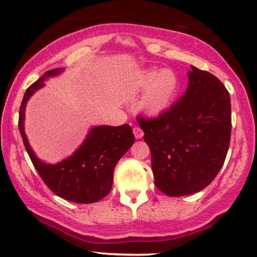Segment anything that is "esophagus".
Instances as JSON below:
<instances>
[{
    "mask_svg": "<svg viewBox=\"0 0 257 257\" xmlns=\"http://www.w3.org/2000/svg\"><path fill=\"white\" fill-rule=\"evenodd\" d=\"M133 133H134V135H135V137L137 140H140V139H142V137H143V135H144V133H143V130H142L140 127H135L133 129Z\"/></svg>",
    "mask_w": 257,
    "mask_h": 257,
    "instance_id": "esophagus-1",
    "label": "esophagus"
}]
</instances>
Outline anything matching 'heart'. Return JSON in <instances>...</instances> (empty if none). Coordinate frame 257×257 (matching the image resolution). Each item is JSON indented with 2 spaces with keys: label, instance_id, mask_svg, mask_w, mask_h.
<instances>
[{
  "label": "heart",
  "instance_id": "1",
  "mask_svg": "<svg viewBox=\"0 0 257 257\" xmlns=\"http://www.w3.org/2000/svg\"><path fill=\"white\" fill-rule=\"evenodd\" d=\"M135 85L145 93L141 100V108L150 115L162 114L172 105L179 90V79L172 69L151 68L137 75Z\"/></svg>",
  "mask_w": 257,
  "mask_h": 257
}]
</instances>
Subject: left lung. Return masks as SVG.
I'll return each instance as SVG.
<instances>
[{"instance_id": "1", "label": "left lung", "mask_w": 257, "mask_h": 257, "mask_svg": "<svg viewBox=\"0 0 257 257\" xmlns=\"http://www.w3.org/2000/svg\"><path fill=\"white\" fill-rule=\"evenodd\" d=\"M151 151L155 185L168 196L204 189L223 167L231 140V99L216 76L191 66L188 87L156 118L137 117Z\"/></svg>"}]
</instances>
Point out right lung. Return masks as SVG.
Instances as JSON below:
<instances>
[{
	"label": "right lung",
	"instance_id": "add662e5",
	"mask_svg": "<svg viewBox=\"0 0 257 257\" xmlns=\"http://www.w3.org/2000/svg\"><path fill=\"white\" fill-rule=\"evenodd\" d=\"M64 69L56 68L45 72L43 77L26 90L19 108L18 127L31 162L44 182L57 196L75 203L100 201L110 191L114 168L122 156L135 142L132 127L122 124L95 125L71 156L56 164H47L32 150L24 129L25 108L29 99L45 85V80L60 75Z\"/></svg>",
	"mask_w": 257,
	"mask_h": 257
}]
</instances>
